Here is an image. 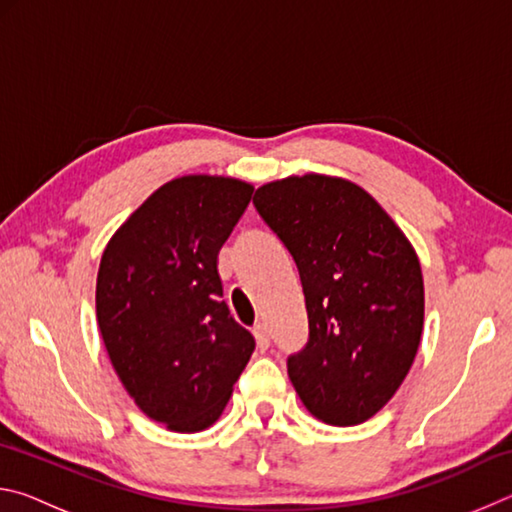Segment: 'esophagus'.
I'll use <instances>...</instances> for the list:
<instances>
[{
	"label": "esophagus",
	"instance_id": "34e87169",
	"mask_svg": "<svg viewBox=\"0 0 512 512\" xmlns=\"http://www.w3.org/2000/svg\"><path fill=\"white\" fill-rule=\"evenodd\" d=\"M253 336H255L259 350H266L268 345H271V336H268L266 325H255L253 327Z\"/></svg>",
	"mask_w": 512,
	"mask_h": 512
}]
</instances>
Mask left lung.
<instances>
[{
	"label": "left lung",
	"mask_w": 512,
	"mask_h": 512,
	"mask_svg": "<svg viewBox=\"0 0 512 512\" xmlns=\"http://www.w3.org/2000/svg\"><path fill=\"white\" fill-rule=\"evenodd\" d=\"M253 203L300 271L309 343L289 379L314 418L370 420L409 375L424 329L420 259L400 225L352 180L325 173L262 185Z\"/></svg>",
	"instance_id": "1"
}]
</instances>
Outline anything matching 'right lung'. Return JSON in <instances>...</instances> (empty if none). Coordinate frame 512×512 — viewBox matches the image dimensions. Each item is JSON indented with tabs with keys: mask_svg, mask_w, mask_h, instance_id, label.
<instances>
[{
	"mask_svg": "<svg viewBox=\"0 0 512 512\" xmlns=\"http://www.w3.org/2000/svg\"><path fill=\"white\" fill-rule=\"evenodd\" d=\"M253 185L189 173L155 189L110 237L97 323L112 368L144 415L196 433L221 418L255 350L221 300L219 250Z\"/></svg>",
	"mask_w": 512,
	"mask_h": 512,
	"instance_id": "1",
	"label": "right lung"
}]
</instances>
